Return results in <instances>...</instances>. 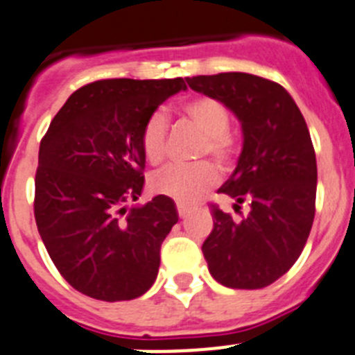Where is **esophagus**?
Returning <instances> with one entry per match:
<instances>
[{
  "label": "esophagus",
  "instance_id": "34e87169",
  "mask_svg": "<svg viewBox=\"0 0 355 355\" xmlns=\"http://www.w3.org/2000/svg\"><path fill=\"white\" fill-rule=\"evenodd\" d=\"M177 210H178V216L185 217V216H187V214L191 212V207L185 205V203H177Z\"/></svg>",
  "mask_w": 355,
  "mask_h": 355
}]
</instances>
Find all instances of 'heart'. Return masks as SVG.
I'll return each mask as SVG.
<instances>
[{
  "label": "heart",
  "mask_w": 355,
  "mask_h": 355,
  "mask_svg": "<svg viewBox=\"0 0 355 355\" xmlns=\"http://www.w3.org/2000/svg\"><path fill=\"white\" fill-rule=\"evenodd\" d=\"M184 114L203 132L198 157H214L221 166H230L241 152V139L230 129V113L221 102L207 95L184 102ZM170 120L162 110H154L143 122L139 132L143 154L150 164H161L168 154ZM219 180V171L210 161L191 166H168L150 178V189L155 194L178 201H194L209 193Z\"/></svg>",
  "instance_id": "b5f03b06"
}]
</instances>
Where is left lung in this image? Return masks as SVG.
<instances>
[{
  "mask_svg": "<svg viewBox=\"0 0 355 355\" xmlns=\"http://www.w3.org/2000/svg\"><path fill=\"white\" fill-rule=\"evenodd\" d=\"M237 114L244 146L237 168L217 193L235 200L241 219L210 203L214 230L201 245L214 279L257 290L288 272L301 257L315 219L317 157L308 125L288 92L244 72L185 79Z\"/></svg>",
  "mask_w": 355,
  "mask_h": 355,
  "instance_id": "left-lung-1",
  "label": "left lung"
}]
</instances>
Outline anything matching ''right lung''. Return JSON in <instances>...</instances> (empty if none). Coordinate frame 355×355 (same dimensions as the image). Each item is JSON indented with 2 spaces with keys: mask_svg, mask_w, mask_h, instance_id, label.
Listing matches in <instances>:
<instances>
[{
  "mask_svg": "<svg viewBox=\"0 0 355 355\" xmlns=\"http://www.w3.org/2000/svg\"><path fill=\"white\" fill-rule=\"evenodd\" d=\"M185 81L101 79L70 95L38 150L35 221L70 286L98 301H130L157 277L161 244L177 225L168 196L125 210L141 196L139 132Z\"/></svg>",
  "mask_w": 355,
  "mask_h": 355,
  "instance_id": "add662e5",
  "label": "right lung"
}]
</instances>
